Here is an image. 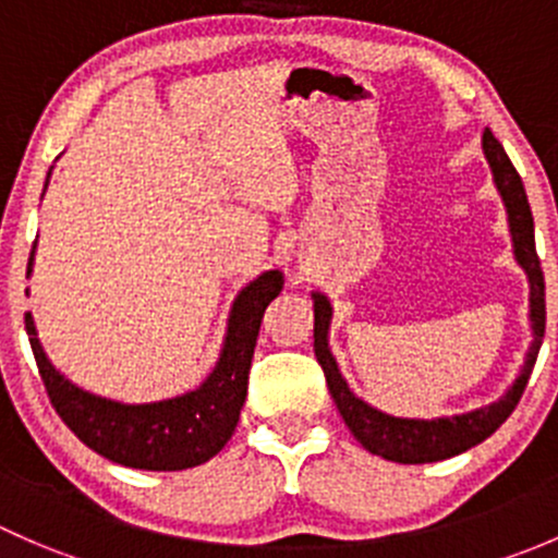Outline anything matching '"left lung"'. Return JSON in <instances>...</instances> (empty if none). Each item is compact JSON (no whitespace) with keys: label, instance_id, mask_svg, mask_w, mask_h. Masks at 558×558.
<instances>
[{"label":"left lung","instance_id":"obj_1","mask_svg":"<svg viewBox=\"0 0 558 558\" xmlns=\"http://www.w3.org/2000/svg\"><path fill=\"white\" fill-rule=\"evenodd\" d=\"M483 156H486L488 167H492L494 185H497V194L502 196L505 213H508L513 258L523 272H526L529 320H532L529 324L532 326V342H529V351L523 356L519 375H515L513 384L508 386V391L497 402L483 404V408L470 410V413L440 415V418H404V415H391L373 408V404L364 402L362 397H356L351 391L348 380L342 378L335 353H331L329 329L335 307H331L329 296L320 294V291H313L311 294L315 315V359L324 367L331 399H335L337 410H340L342 421L348 424L351 435L369 453L380 456V459L399 461V464H429V461H442L470 451L472 446L492 437L508 421V415L515 410L523 388L529 384L534 362H537L539 345H543L545 337V280L543 269H539L537 247H534V218L532 210H529L521 174L515 172L513 161L505 154L502 143L488 129L483 132Z\"/></svg>","mask_w":558,"mask_h":558}]
</instances>
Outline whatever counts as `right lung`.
Here are the masks:
<instances>
[{
    "instance_id": "obj_1",
    "label": "right lung",
    "mask_w": 558,
    "mask_h": 558,
    "mask_svg": "<svg viewBox=\"0 0 558 558\" xmlns=\"http://www.w3.org/2000/svg\"><path fill=\"white\" fill-rule=\"evenodd\" d=\"M50 172L53 167L45 178V189ZM35 251L37 243L32 247L26 278H32ZM280 291H283L280 269H267L243 286L229 307L221 353L210 375L194 391L159 402H121L77 386L43 351L32 313H26L24 320L39 375L61 421L92 451L116 464L132 470L174 472L210 461L234 435L247 397V373H251L258 326L264 311Z\"/></svg>"
}]
</instances>
